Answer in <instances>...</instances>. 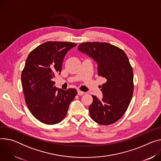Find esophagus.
I'll use <instances>...</instances> for the list:
<instances>
[{
  "mask_svg": "<svg viewBox=\"0 0 161 161\" xmlns=\"http://www.w3.org/2000/svg\"><path fill=\"white\" fill-rule=\"evenodd\" d=\"M85 92H83V91H80V90L78 91V94L79 96L83 95V94H85Z\"/></svg>",
  "mask_w": 161,
  "mask_h": 161,
  "instance_id": "34e87169",
  "label": "esophagus"
}]
</instances>
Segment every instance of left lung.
<instances>
[{"label": "left lung", "instance_id": "obj_1", "mask_svg": "<svg viewBox=\"0 0 161 161\" xmlns=\"http://www.w3.org/2000/svg\"><path fill=\"white\" fill-rule=\"evenodd\" d=\"M78 49L97 63V75L105 80L101 89L103 98L92 96L91 118L102 125H112L121 118L134 93V72L126 53L107 42H83Z\"/></svg>", "mask_w": 161, "mask_h": 161}]
</instances>
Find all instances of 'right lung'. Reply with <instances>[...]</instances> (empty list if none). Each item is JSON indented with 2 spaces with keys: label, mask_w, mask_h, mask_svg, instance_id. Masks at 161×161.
Segmentation results:
<instances>
[{
  "label": "right lung",
  "mask_w": 161,
  "mask_h": 161,
  "mask_svg": "<svg viewBox=\"0 0 161 161\" xmlns=\"http://www.w3.org/2000/svg\"><path fill=\"white\" fill-rule=\"evenodd\" d=\"M76 46L73 42L48 41L27 58L21 75L25 101L32 115L43 123L61 122L78 94L75 89H57L52 80L61 72L67 51Z\"/></svg>",
  "instance_id": "add662e5"
}]
</instances>
